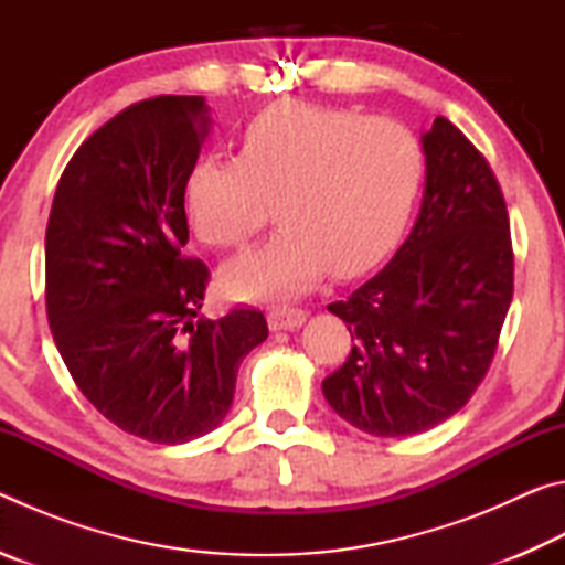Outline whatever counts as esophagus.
Here are the masks:
<instances>
[{
  "mask_svg": "<svg viewBox=\"0 0 565 565\" xmlns=\"http://www.w3.org/2000/svg\"><path fill=\"white\" fill-rule=\"evenodd\" d=\"M303 321H306V311L291 309V306H284V309H274L269 313L271 331H294V329L303 327Z\"/></svg>",
  "mask_w": 565,
  "mask_h": 565,
  "instance_id": "1",
  "label": "esophagus"
}]
</instances>
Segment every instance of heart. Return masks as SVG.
Returning a JSON list of instances; mask_svg holds the SVG:
<instances>
[{
    "instance_id": "obj_1",
    "label": "heart",
    "mask_w": 565,
    "mask_h": 565,
    "mask_svg": "<svg viewBox=\"0 0 565 565\" xmlns=\"http://www.w3.org/2000/svg\"><path fill=\"white\" fill-rule=\"evenodd\" d=\"M426 157L396 119L281 102L246 124L238 157H204L184 181V212L209 246H242L274 202L269 242L228 262L218 289L238 301H281L329 269H371L396 246L424 184Z\"/></svg>"
}]
</instances>
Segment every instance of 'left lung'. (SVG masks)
<instances>
[{
    "mask_svg": "<svg viewBox=\"0 0 565 565\" xmlns=\"http://www.w3.org/2000/svg\"><path fill=\"white\" fill-rule=\"evenodd\" d=\"M416 224L384 269L329 311L353 349L323 379L329 406L363 434H424L454 416L491 366L513 296L505 202L491 167L444 117L420 134Z\"/></svg>",
    "mask_w": 565,
    "mask_h": 565,
    "instance_id": "8db88e82",
    "label": "left lung"
}]
</instances>
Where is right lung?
<instances>
[{"mask_svg":"<svg viewBox=\"0 0 565 565\" xmlns=\"http://www.w3.org/2000/svg\"><path fill=\"white\" fill-rule=\"evenodd\" d=\"M212 129L204 97H154L76 149L46 224V317L74 384L121 431L186 444L222 424L262 311L199 313L184 181Z\"/></svg>","mask_w":565,"mask_h":565,"instance_id":"obj_1","label":"right lung"}]
</instances>
